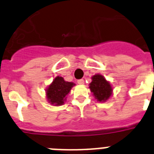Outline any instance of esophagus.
<instances>
[{
	"label": "esophagus",
	"mask_w": 154,
	"mask_h": 154,
	"mask_svg": "<svg viewBox=\"0 0 154 154\" xmlns=\"http://www.w3.org/2000/svg\"><path fill=\"white\" fill-rule=\"evenodd\" d=\"M77 82H78V84H79V85H83L84 80L83 79H79V80H77Z\"/></svg>",
	"instance_id": "esophagus-1"
}]
</instances>
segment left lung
Instances as JSON below:
<instances>
[{
    "label": "left lung",
    "instance_id": "8db88e82",
    "mask_svg": "<svg viewBox=\"0 0 154 154\" xmlns=\"http://www.w3.org/2000/svg\"><path fill=\"white\" fill-rule=\"evenodd\" d=\"M89 89L97 101L106 102L112 96V86L102 75L96 74L92 76Z\"/></svg>",
    "mask_w": 154,
    "mask_h": 154
}]
</instances>
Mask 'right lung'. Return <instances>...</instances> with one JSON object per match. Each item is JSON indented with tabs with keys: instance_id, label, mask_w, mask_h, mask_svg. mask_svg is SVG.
Listing matches in <instances>:
<instances>
[{
	"instance_id": "1",
	"label": "right lung",
	"mask_w": 154,
	"mask_h": 154,
	"mask_svg": "<svg viewBox=\"0 0 154 154\" xmlns=\"http://www.w3.org/2000/svg\"><path fill=\"white\" fill-rule=\"evenodd\" d=\"M74 85L73 82H66L62 77L57 76L46 89V97L48 103L56 106L63 105L66 96Z\"/></svg>"
}]
</instances>
